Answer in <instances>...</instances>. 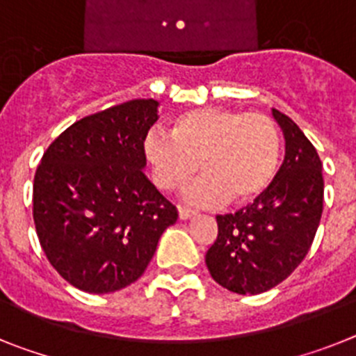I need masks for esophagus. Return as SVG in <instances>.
<instances>
[{
    "mask_svg": "<svg viewBox=\"0 0 356 356\" xmlns=\"http://www.w3.org/2000/svg\"><path fill=\"white\" fill-rule=\"evenodd\" d=\"M197 211L195 209H188V208H179V218L181 220H188L191 216H195Z\"/></svg>",
    "mask_w": 356,
    "mask_h": 356,
    "instance_id": "obj_1",
    "label": "esophagus"
}]
</instances>
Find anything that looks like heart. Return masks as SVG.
I'll use <instances>...</instances> for the list:
<instances>
[{
    "label": "heart",
    "mask_w": 356,
    "mask_h": 356,
    "mask_svg": "<svg viewBox=\"0 0 356 356\" xmlns=\"http://www.w3.org/2000/svg\"><path fill=\"white\" fill-rule=\"evenodd\" d=\"M143 150L161 190H177L199 168L204 177L182 191L186 202L249 204L276 177L281 141L267 114L200 107L177 116L170 136L148 132Z\"/></svg>",
    "instance_id": "b5f03b06"
}]
</instances>
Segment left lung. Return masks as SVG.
<instances>
[{
    "label": "left lung",
    "mask_w": 356,
    "mask_h": 356,
    "mask_svg": "<svg viewBox=\"0 0 356 356\" xmlns=\"http://www.w3.org/2000/svg\"><path fill=\"white\" fill-rule=\"evenodd\" d=\"M285 138V159L264 195L234 215L216 216L218 236L206 254L213 280L234 293L280 285L310 251L324 181L317 150L289 116L272 109Z\"/></svg>",
    "instance_id": "1"
}]
</instances>
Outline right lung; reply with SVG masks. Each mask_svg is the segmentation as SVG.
I'll use <instances>...</instances> for the list:
<instances>
[{"label":"right lung","instance_id":"add662e5","mask_svg":"<svg viewBox=\"0 0 356 356\" xmlns=\"http://www.w3.org/2000/svg\"><path fill=\"white\" fill-rule=\"evenodd\" d=\"M152 98L86 116L49 145L33 179V222L55 270L89 293L140 280L177 209L143 174Z\"/></svg>","mask_w":356,"mask_h":356}]
</instances>
